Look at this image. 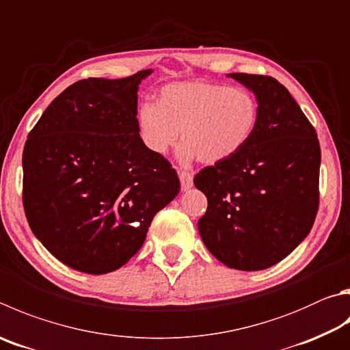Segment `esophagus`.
I'll list each match as a JSON object with an SVG mask.
<instances>
[{
    "label": "esophagus",
    "instance_id": "1",
    "mask_svg": "<svg viewBox=\"0 0 350 350\" xmlns=\"http://www.w3.org/2000/svg\"><path fill=\"white\" fill-rule=\"evenodd\" d=\"M179 179H180L182 191H188V189L193 187V174L188 173V171H180Z\"/></svg>",
    "mask_w": 350,
    "mask_h": 350
}]
</instances>
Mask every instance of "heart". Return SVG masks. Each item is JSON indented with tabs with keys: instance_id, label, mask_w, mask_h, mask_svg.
<instances>
[{
	"instance_id": "b5f03b06",
	"label": "heart",
	"mask_w": 350,
	"mask_h": 350,
	"mask_svg": "<svg viewBox=\"0 0 350 350\" xmlns=\"http://www.w3.org/2000/svg\"><path fill=\"white\" fill-rule=\"evenodd\" d=\"M260 105L245 88L206 81L163 85L156 104H144L137 130L145 147L165 154L182 137L179 161L220 163L243 150L257 130ZM181 133H179L178 131Z\"/></svg>"
}]
</instances>
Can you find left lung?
<instances>
[{
    "label": "left lung",
    "instance_id": "8db88e82",
    "mask_svg": "<svg viewBox=\"0 0 350 350\" xmlns=\"http://www.w3.org/2000/svg\"><path fill=\"white\" fill-rule=\"evenodd\" d=\"M256 94L257 130L246 147L194 177L208 208L203 243L232 269L274 266L306 239L319 211L321 151L315 129L288 88L263 75L230 73Z\"/></svg>",
    "mask_w": 350,
    "mask_h": 350
}]
</instances>
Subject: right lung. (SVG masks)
I'll return each instance as SVG.
<instances>
[{
    "mask_svg": "<svg viewBox=\"0 0 350 350\" xmlns=\"http://www.w3.org/2000/svg\"><path fill=\"white\" fill-rule=\"evenodd\" d=\"M151 72L75 82L25 141V217L44 247L72 269H119L179 193L174 168L139 136L137 90Z\"/></svg>",
    "mask_w": 350,
    "mask_h": 350,
    "instance_id": "1",
    "label": "right lung"
}]
</instances>
